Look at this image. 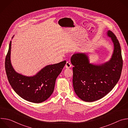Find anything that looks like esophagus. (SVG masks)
<instances>
[{
  "mask_svg": "<svg viewBox=\"0 0 128 128\" xmlns=\"http://www.w3.org/2000/svg\"><path fill=\"white\" fill-rule=\"evenodd\" d=\"M66 68H71L72 67V64L70 62H67L66 64L65 65Z\"/></svg>",
  "mask_w": 128,
  "mask_h": 128,
  "instance_id": "obj_1",
  "label": "esophagus"
}]
</instances>
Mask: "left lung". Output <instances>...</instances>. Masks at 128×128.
I'll return each mask as SVG.
<instances>
[{"mask_svg": "<svg viewBox=\"0 0 128 128\" xmlns=\"http://www.w3.org/2000/svg\"><path fill=\"white\" fill-rule=\"evenodd\" d=\"M114 44V52L109 62L101 65L90 64L84 54H75L71 58L74 92L82 100L93 102L101 99L113 89L119 80L123 61L120 44L115 34L107 32Z\"/></svg>", "mask_w": 128, "mask_h": 128, "instance_id": "1", "label": "left lung"}]
</instances>
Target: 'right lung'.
I'll return each instance as SVG.
<instances>
[{
    "label": "right lung",
    "instance_id": "obj_1",
    "mask_svg": "<svg viewBox=\"0 0 128 128\" xmlns=\"http://www.w3.org/2000/svg\"><path fill=\"white\" fill-rule=\"evenodd\" d=\"M11 41L5 61V68L8 80L16 93L23 99L38 103L48 99L52 94L56 80L64 67L66 61L48 65L36 76H23L13 69L10 60Z\"/></svg>",
    "mask_w": 128,
    "mask_h": 128
}]
</instances>
